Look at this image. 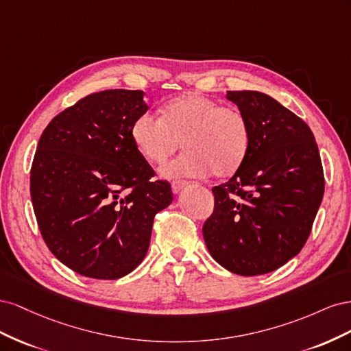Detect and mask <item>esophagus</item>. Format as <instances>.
Wrapping results in <instances>:
<instances>
[{
  "mask_svg": "<svg viewBox=\"0 0 351 351\" xmlns=\"http://www.w3.org/2000/svg\"><path fill=\"white\" fill-rule=\"evenodd\" d=\"M187 184V182H184V180H174V182L171 183V190H173V193L174 195H177L180 190H182L184 186Z\"/></svg>",
  "mask_w": 351,
  "mask_h": 351,
  "instance_id": "esophagus-1",
  "label": "esophagus"
}]
</instances>
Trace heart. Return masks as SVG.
I'll list each match as a JSON object with an SVG mask.
<instances>
[{
  "instance_id": "b5f03b06",
  "label": "heart",
  "mask_w": 351,
  "mask_h": 351,
  "mask_svg": "<svg viewBox=\"0 0 351 351\" xmlns=\"http://www.w3.org/2000/svg\"><path fill=\"white\" fill-rule=\"evenodd\" d=\"M161 119L141 114L132 124V139L147 162L161 165L182 146L187 151L162 168L165 177L218 178L234 174L246 159L252 132L244 114L221 107L196 92H187L168 101Z\"/></svg>"
}]
</instances>
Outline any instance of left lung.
<instances>
[{
    "instance_id": "obj_1",
    "label": "left lung",
    "mask_w": 351,
    "mask_h": 351,
    "mask_svg": "<svg viewBox=\"0 0 351 351\" xmlns=\"http://www.w3.org/2000/svg\"><path fill=\"white\" fill-rule=\"evenodd\" d=\"M227 99L249 121L250 149L236 174L212 189L215 206L202 231L221 267L253 277L303 249L324 197V169L300 117L256 90H228Z\"/></svg>"
}]
</instances>
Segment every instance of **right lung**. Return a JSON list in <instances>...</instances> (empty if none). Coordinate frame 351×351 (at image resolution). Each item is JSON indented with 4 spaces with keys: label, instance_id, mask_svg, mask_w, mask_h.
<instances>
[{
    "label": "right lung",
    "instance_id": "1",
    "mask_svg": "<svg viewBox=\"0 0 351 351\" xmlns=\"http://www.w3.org/2000/svg\"><path fill=\"white\" fill-rule=\"evenodd\" d=\"M142 90L110 89L51 120L30 169V197L42 239L83 277L117 280L149 249L154 218L171 186L137 151L132 124L147 111Z\"/></svg>",
    "mask_w": 351,
    "mask_h": 351
}]
</instances>
